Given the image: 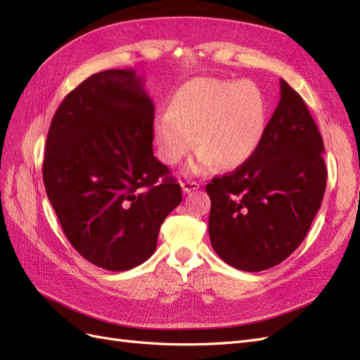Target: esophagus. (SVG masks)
I'll return each mask as SVG.
<instances>
[{
    "mask_svg": "<svg viewBox=\"0 0 360 360\" xmlns=\"http://www.w3.org/2000/svg\"><path fill=\"white\" fill-rule=\"evenodd\" d=\"M181 187H182L184 195H188V193L198 190V188L200 187V184H198V182H195V181H186V182L181 184Z\"/></svg>",
    "mask_w": 360,
    "mask_h": 360,
    "instance_id": "1",
    "label": "esophagus"
}]
</instances>
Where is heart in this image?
I'll return each mask as SVG.
<instances>
[{
  "label": "heart",
  "mask_w": 360,
  "mask_h": 360,
  "mask_svg": "<svg viewBox=\"0 0 360 360\" xmlns=\"http://www.w3.org/2000/svg\"><path fill=\"white\" fill-rule=\"evenodd\" d=\"M268 126V105L250 80L199 77L172 96L167 115L153 123V141L164 164L174 167L195 147L188 173H205L219 164L237 169L259 149Z\"/></svg>",
  "instance_id": "heart-1"
}]
</instances>
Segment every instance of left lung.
Returning a JSON list of instances; mask_svg holds the SVG:
<instances>
[{"label":"left lung","instance_id":"1","mask_svg":"<svg viewBox=\"0 0 360 360\" xmlns=\"http://www.w3.org/2000/svg\"><path fill=\"white\" fill-rule=\"evenodd\" d=\"M278 106L255 155L207 186L216 254L246 272L274 268L307 236L324 198V141L304 100L280 80Z\"/></svg>","mask_w":360,"mask_h":360}]
</instances>
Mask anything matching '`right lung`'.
I'll return each instance as SVG.
<instances>
[{
	"instance_id": "obj_1",
	"label": "right lung",
	"mask_w": 360,
	"mask_h": 360,
	"mask_svg": "<svg viewBox=\"0 0 360 360\" xmlns=\"http://www.w3.org/2000/svg\"><path fill=\"white\" fill-rule=\"evenodd\" d=\"M152 98L135 70L89 76L63 98L49 129L44 186L72 248L108 271H127L156 250L182 200L153 155Z\"/></svg>"
}]
</instances>
